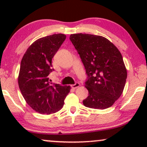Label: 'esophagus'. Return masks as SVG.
<instances>
[{"mask_svg": "<svg viewBox=\"0 0 147 147\" xmlns=\"http://www.w3.org/2000/svg\"><path fill=\"white\" fill-rule=\"evenodd\" d=\"M80 86V83H78V82H76V83L75 84H73V85L71 86V87L73 88V89H76V88L79 87V86Z\"/></svg>", "mask_w": 147, "mask_h": 147, "instance_id": "obj_1", "label": "esophagus"}]
</instances>
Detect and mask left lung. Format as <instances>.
I'll use <instances>...</instances> for the list:
<instances>
[{"mask_svg":"<svg viewBox=\"0 0 147 147\" xmlns=\"http://www.w3.org/2000/svg\"><path fill=\"white\" fill-rule=\"evenodd\" d=\"M70 41L85 67L88 96L84 105L106 109L113 105L125 86L127 71L118 48L106 38L90 34H72Z\"/></svg>","mask_w":147,"mask_h":147,"instance_id":"8db88e82","label":"left lung"}]
</instances>
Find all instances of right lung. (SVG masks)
I'll list each match as a JSON object with an SVG mask.
<instances>
[{"label":"right lung","mask_w":147,"mask_h":147,"mask_svg":"<svg viewBox=\"0 0 147 147\" xmlns=\"http://www.w3.org/2000/svg\"><path fill=\"white\" fill-rule=\"evenodd\" d=\"M65 35L54 34L40 38L30 45L21 62L18 83L27 103L42 114L55 113L63 108L69 86L52 84L48 76L51 60L65 41Z\"/></svg>","instance_id":"right-lung-1"}]
</instances>
